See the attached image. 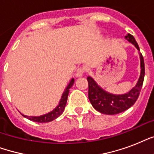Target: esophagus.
I'll list each match as a JSON object with an SVG mask.
<instances>
[{
	"instance_id": "1",
	"label": "esophagus",
	"mask_w": 154,
	"mask_h": 154,
	"mask_svg": "<svg viewBox=\"0 0 154 154\" xmlns=\"http://www.w3.org/2000/svg\"><path fill=\"white\" fill-rule=\"evenodd\" d=\"M85 72V69L84 67H80L77 69V72H76V76L77 77H82L83 75H84Z\"/></svg>"
}]
</instances>
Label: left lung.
Masks as SVG:
<instances>
[{
    "label": "left lung",
    "instance_id": "left-lung-1",
    "mask_svg": "<svg viewBox=\"0 0 154 154\" xmlns=\"http://www.w3.org/2000/svg\"><path fill=\"white\" fill-rule=\"evenodd\" d=\"M125 38L129 42H131L132 44H134L137 49L140 50L138 45L134 36L128 34L125 36ZM140 58H141V69L140 78L136 86L125 94L114 95V94H109L105 90H103L101 87H99L92 77H87V81L89 83L88 96L93 107L95 109L104 114H117L129 109L136 102L141 92V87L143 85L144 77H145V64H144L143 56L141 53H140Z\"/></svg>",
    "mask_w": 154,
    "mask_h": 154
}]
</instances>
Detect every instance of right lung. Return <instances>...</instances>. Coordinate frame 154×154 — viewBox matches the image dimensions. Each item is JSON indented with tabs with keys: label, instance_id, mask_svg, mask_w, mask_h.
Returning <instances> with one entry per match:
<instances>
[{
	"label": "right lung",
	"instance_id": "add662e5",
	"mask_svg": "<svg viewBox=\"0 0 154 154\" xmlns=\"http://www.w3.org/2000/svg\"><path fill=\"white\" fill-rule=\"evenodd\" d=\"M73 83H74V79H72L69 84L68 85L67 88L65 89V91L64 92V94H62V97H61V99H60L58 106L55 109H53L52 112H49V113H47L45 115H43V116H40V117H29V116H25V115H23V116L26 117L27 119L30 120V121H32V122H39V123H45V122H52L53 120H55L56 118H57L62 113L64 109H65L66 102H67L69 89L72 87Z\"/></svg>",
	"mask_w": 154,
	"mask_h": 154
}]
</instances>
